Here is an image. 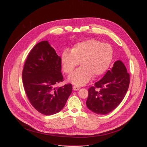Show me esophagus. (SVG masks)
Segmentation results:
<instances>
[{
	"label": "esophagus",
	"mask_w": 147,
	"mask_h": 147,
	"mask_svg": "<svg viewBox=\"0 0 147 147\" xmlns=\"http://www.w3.org/2000/svg\"><path fill=\"white\" fill-rule=\"evenodd\" d=\"M80 86H77V85H74V86H73V89L74 90H79L80 89Z\"/></svg>",
	"instance_id": "esophagus-1"
}]
</instances>
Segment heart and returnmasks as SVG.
<instances>
[{
  "label": "heart",
  "instance_id": "1",
  "mask_svg": "<svg viewBox=\"0 0 147 147\" xmlns=\"http://www.w3.org/2000/svg\"><path fill=\"white\" fill-rule=\"evenodd\" d=\"M113 58V49L110 44L89 39L73 45L71 51L64 49L61 55L63 70L71 74L80 63L81 67L69 77L74 84L83 85L90 79L103 74L109 68Z\"/></svg>",
  "mask_w": 147,
  "mask_h": 147
}]
</instances>
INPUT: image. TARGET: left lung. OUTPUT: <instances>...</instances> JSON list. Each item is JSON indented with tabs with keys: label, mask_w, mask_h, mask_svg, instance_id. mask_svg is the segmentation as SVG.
I'll return each instance as SVG.
<instances>
[{
	"label": "left lung",
	"mask_w": 147,
	"mask_h": 147,
	"mask_svg": "<svg viewBox=\"0 0 147 147\" xmlns=\"http://www.w3.org/2000/svg\"><path fill=\"white\" fill-rule=\"evenodd\" d=\"M129 83L130 75L124 64L121 61L115 62L111 69L89 88L88 108L99 114L111 112L125 98Z\"/></svg>",
	"instance_id": "1"
}]
</instances>
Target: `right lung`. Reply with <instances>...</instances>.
<instances>
[{
	"mask_svg": "<svg viewBox=\"0 0 147 147\" xmlns=\"http://www.w3.org/2000/svg\"><path fill=\"white\" fill-rule=\"evenodd\" d=\"M22 82L30 104L41 114L59 112L72 92V84L63 82L61 58L48 41L36 44L30 51L22 69Z\"/></svg>",
	"mask_w": 147,
	"mask_h": 147,
	"instance_id": "add662e5",
	"label": "right lung"
}]
</instances>
